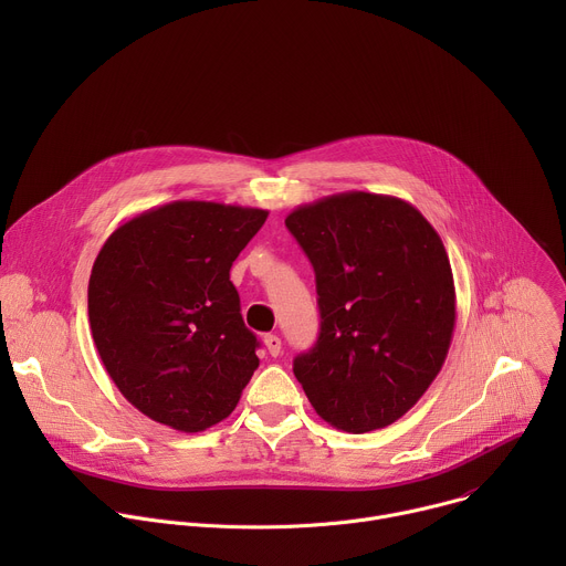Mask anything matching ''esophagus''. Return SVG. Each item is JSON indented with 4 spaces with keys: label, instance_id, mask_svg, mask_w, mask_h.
I'll use <instances>...</instances> for the list:
<instances>
[{
    "label": "esophagus",
    "instance_id": "1",
    "mask_svg": "<svg viewBox=\"0 0 566 566\" xmlns=\"http://www.w3.org/2000/svg\"><path fill=\"white\" fill-rule=\"evenodd\" d=\"M264 345H266V349H269L271 356H280V352H282V338H280V336L266 334V336H264Z\"/></svg>",
    "mask_w": 566,
    "mask_h": 566
}]
</instances>
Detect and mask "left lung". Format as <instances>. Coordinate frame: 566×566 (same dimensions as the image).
<instances>
[{
	"instance_id": "8db88e82",
	"label": "left lung",
	"mask_w": 566,
	"mask_h": 566,
	"mask_svg": "<svg viewBox=\"0 0 566 566\" xmlns=\"http://www.w3.org/2000/svg\"><path fill=\"white\" fill-rule=\"evenodd\" d=\"M315 271L319 334L293 360L313 410L352 434L398 421L441 371L454 332L446 247L408 201L343 192L286 217Z\"/></svg>"
}]
</instances>
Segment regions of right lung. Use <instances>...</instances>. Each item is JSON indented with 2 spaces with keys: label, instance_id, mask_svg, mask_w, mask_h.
<instances>
[{
  "label": "right lung",
  "instance_id": "1",
  "mask_svg": "<svg viewBox=\"0 0 566 566\" xmlns=\"http://www.w3.org/2000/svg\"><path fill=\"white\" fill-rule=\"evenodd\" d=\"M260 208L172 201L136 214L101 249L90 325L101 360L132 406L179 432H203L237 408L260 365L230 282L264 226Z\"/></svg>",
  "mask_w": 566,
  "mask_h": 566
}]
</instances>
